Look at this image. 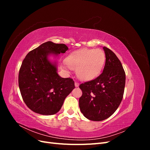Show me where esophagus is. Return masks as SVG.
<instances>
[{
  "label": "esophagus",
  "mask_w": 150,
  "mask_h": 150,
  "mask_svg": "<svg viewBox=\"0 0 150 150\" xmlns=\"http://www.w3.org/2000/svg\"><path fill=\"white\" fill-rule=\"evenodd\" d=\"M74 84H75V86H76V87H78V86H79V84L78 82H77V81H76L75 83H74Z\"/></svg>",
  "instance_id": "esophagus-1"
}]
</instances>
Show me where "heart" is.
I'll return each instance as SVG.
<instances>
[{
    "label": "heart",
    "instance_id": "b5f03b06",
    "mask_svg": "<svg viewBox=\"0 0 150 150\" xmlns=\"http://www.w3.org/2000/svg\"><path fill=\"white\" fill-rule=\"evenodd\" d=\"M106 62L105 53L100 49H83L71 53L66 64L76 70L78 78L85 81L94 79L101 74Z\"/></svg>",
    "mask_w": 150,
    "mask_h": 150
}]
</instances>
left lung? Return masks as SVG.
Listing matches in <instances>:
<instances>
[{"instance_id": "8db88e82", "label": "left lung", "mask_w": 150, "mask_h": 150, "mask_svg": "<svg viewBox=\"0 0 150 150\" xmlns=\"http://www.w3.org/2000/svg\"><path fill=\"white\" fill-rule=\"evenodd\" d=\"M106 62L98 78L81 84L83 94L79 106L89 120L100 121L110 117L119 107L123 97L126 75L120 61L111 50L103 47Z\"/></svg>"}]
</instances>
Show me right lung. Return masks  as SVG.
<instances>
[{
	"label": "right lung",
	"instance_id": "obj_1",
	"mask_svg": "<svg viewBox=\"0 0 150 150\" xmlns=\"http://www.w3.org/2000/svg\"><path fill=\"white\" fill-rule=\"evenodd\" d=\"M67 50L64 44L48 41L30 51L22 61L19 86L24 103L33 111L42 115L56 114L74 89V81L59 76L56 62L49 60L50 55L56 56Z\"/></svg>",
	"mask_w": 150,
	"mask_h": 150
}]
</instances>
